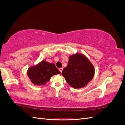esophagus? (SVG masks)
<instances>
[{
  "instance_id": "obj_1",
  "label": "esophagus",
  "mask_w": 125,
  "mask_h": 125,
  "mask_svg": "<svg viewBox=\"0 0 125 125\" xmlns=\"http://www.w3.org/2000/svg\"><path fill=\"white\" fill-rule=\"evenodd\" d=\"M59 70L60 73H62V70H63V68H59Z\"/></svg>"
}]
</instances>
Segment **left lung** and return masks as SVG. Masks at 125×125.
Returning <instances> with one entry per match:
<instances>
[{"mask_svg":"<svg viewBox=\"0 0 125 125\" xmlns=\"http://www.w3.org/2000/svg\"><path fill=\"white\" fill-rule=\"evenodd\" d=\"M62 73L72 88L80 89L83 88L92 80L95 69L85 55L76 53L69 56L68 65Z\"/></svg>","mask_w":125,"mask_h":125,"instance_id":"left-lung-1","label":"left lung"}]
</instances>
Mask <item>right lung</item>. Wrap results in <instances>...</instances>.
<instances>
[{"label":"right lung","instance_id":"1","mask_svg":"<svg viewBox=\"0 0 125 125\" xmlns=\"http://www.w3.org/2000/svg\"><path fill=\"white\" fill-rule=\"evenodd\" d=\"M60 73V71L54 63L49 62L45 59L35 65L30 66L27 70L30 81L37 86L45 85L52 77Z\"/></svg>","mask_w":125,"mask_h":125}]
</instances>
